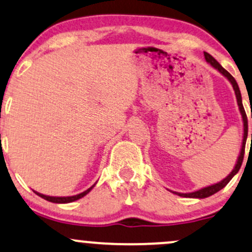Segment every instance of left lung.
I'll return each mask as SVG.
<instances>
[{"label":"left lung","instance_id":"1","mask_svg":"<svg viewBox=\"0 0 252 252\" xmlns=\"http://www.w3.org/2000/svg\"><path fill=\"white\" fill-rule=\"evenodd\" d=\"M203 55H205V59L206 61L210 63L212 66L216 67L217 70H219L220 72L222 73V75L225 76L226 78H227L228 81L232 83L233 86V89H234V93H236V97H237V102H238V106H239V111L240 113H242V117H243V123H244V137H243V145H242V150H240V155L238 157V160H237V164L236 166H234V169L232 170V172H231L230 175H228L226 179H224L221 181V182L219 183H216V185L213 186H210V187H206V188H202L200 189V190H196V191H193V193H188V194H179L180 196H183V197H197V199H205V197H208L211 196V195L216 194L217 191L221 190L222 188L225 187L226 185H227L228 182H230L231 179L234 176V175L237 174V172L239 171L240 166H242V163H243V159H244V152H245V143H247V138H248V117H247V113H245V109L244 107H243V102H242V95H240V90H239V87L238 84H237L236 80L233 78V76L231 75L230 72L226 71V70L224 69V67L221 66L218 62L214 59L212 56L210 55V53L207 52H203ZM252 118V115H251ZM252 137V134H251Z\"/></svg>","mask_w":252,"mask_h":252}]
</instances>
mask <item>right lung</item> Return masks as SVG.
<instances>
[{"label":"right lung","mask_w":252,"mask_h":252,"mask_svg":"<svg viewBox=\"0 0 252 252\" xmlns=\"http://www.w3.org/2000/svg\"><path fill=\"white\" fill-rule=\"evenodd\" d=\"M93 187H90L89 189H87L86 191H83V193L78 194V195H73V196H66V197H56V196H47V195H42L40 193H36V191H34V193L36 195H39V196L42 197V199L47 200V201L50 202H55V203H67V202H72V201H76V200L81 199V197H83L84 195H87L89 193L90 190H92Z\"/></svg>","instance_id":"1"}]
</instances>
